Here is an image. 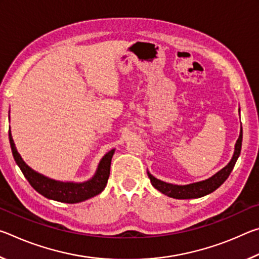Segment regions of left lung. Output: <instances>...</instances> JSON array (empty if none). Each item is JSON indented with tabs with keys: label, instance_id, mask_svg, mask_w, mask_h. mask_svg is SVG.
<instances>
[{
	"label": "left lung",
	"instance_id": "left-lung-1",
	"mask_svg": "<svg viewBox=\"0 0 259 259\" xmlns=\"http://www.w3.org/2000/svg\"><path fill=\"white\" fill-rule=\"evenodd\" d=\"M241 146H242V126H241L239 138L235 143L234 153L231 161L224 166V168L212 175L211 177L204 179V181L187 184V185H176V184H170L163 181H160V179H157L153 176V175H151L150 171H147V175L151 179L152 185L154 186L157 191L163 193L166 196H170V198L179 200L202 198V196L208 195L213 191H216L217 188L229 178L230 174L234 168L236 160H238V157L240 156Z\"/></svg>",
	"mask_w": 259,
	"mask_h": 259
}]
</instances>
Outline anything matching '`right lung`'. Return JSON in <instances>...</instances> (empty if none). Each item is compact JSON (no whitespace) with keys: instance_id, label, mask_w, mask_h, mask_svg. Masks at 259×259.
<instances>
[{"instance_id":"add662e5","label":"right lung","mask_w":259,"mask_h":259,"mask_svg":"<svg viewBox=\"0 0 259 259\" xmlns=\"http://www.w3.org/2000/svg\"><path fill=\"white\" fill-rule=\"evenodd\" d=\"M9 117H10V115H9ZM9 140H10L12 155H14L16 163L18 164L21 172L24 174V176L34 190L43 196H46L47 199L64 203H78L98 195L106 187L112 157L114 155V152H115V148L107 152L103 156V159L98 163L95 175L89 181L82 183L60 182L35 171V170L25 163V161L21 159L20 154L17 151L10 129H9Z\"/></svg>"}]
</instances>
